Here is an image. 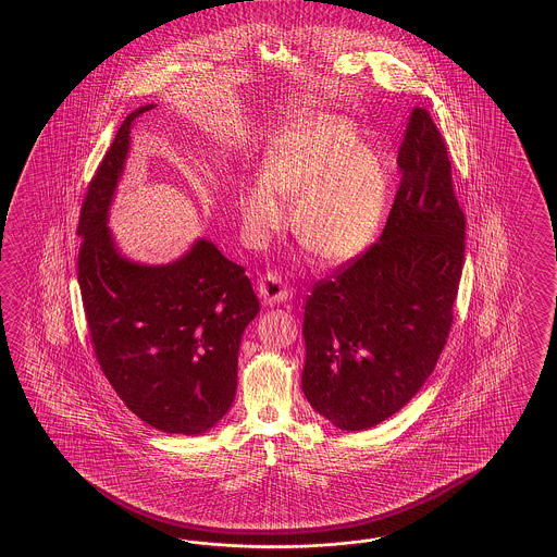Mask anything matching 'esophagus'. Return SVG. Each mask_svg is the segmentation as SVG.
<instances>
[{
  "instance_id": "obj_1",
  "label": "esophagus",
  "mask_w": 557,
  "mask_h": 557,
  "mask_svg": "<svg viewBox=\"0 0 557 557\" xmlns=\"http://www.w3.org/2000/svg\"><path fill=\"white\" fill-rule=\"evenodd\" d=\"M257 292H259L261 300L265 304H270V306L286 302L287 294H289L286 284L282 282V275L275 273V271H268V273H263V275L257 280Z\"/></svg>"
}]
</instances>
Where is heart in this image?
<instances>
[{"instance_id": "obj_1", "label": "heart", "mask_w": 557, "mask_h": 557, "mask_svg": "<svg viewBox=\"0 0 557 557\" xmlns=\"http://www.w3.org/2000/svg\"><path fill=\"white\" fill-rule=\"evenodd\" d=\"M306 251L329 263L363 253L388 202V175L354 128L338 119L300 120L271 143L263 175L243 187L240 214L255 245L287 224Z\"/></svg>"}]
</instances>
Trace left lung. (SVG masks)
I'll list each match as a JSON object with an SVG mask.
<instances>
[{
  "instance_id": "1",
  "label": "left lung",
  "mask_w": 557,
  "mask_h": 557,
  "mask_svg": "<svg viewBox=\"0 0 557 557\" xmlns=\"http://www.w3.org/2000/svg\"><path fill=\"white\" fill-rule=\"evenodd\" d=\"M400 186L380 240L319 280L304 306L302 389L343 431L398 412L437 366L466 259L445 138L414 108L398 152Z\"/></svg>"
}]
</instances>
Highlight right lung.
Instances as JSON below:
<instances>
[{
  "mask_svg": "<svg viewBox=\"0 0 557 557\" xmlns=\"http://www.w3.org/2000/svg\"><path fill=\"white\" fill-rule=\"evenodd\" d=\"M128 114L91 177L79 214L77 280L101 371L140 421L200 435L235 400L238 345L259 312L245 268L208 240L169 265H136L114 249L108 208L138 116Z\"/></svg>",
  "mask_w": 557,
  "mask_h": 557,
  "instance_id": "1",
  "label": "right lung"
}]
</instances>
